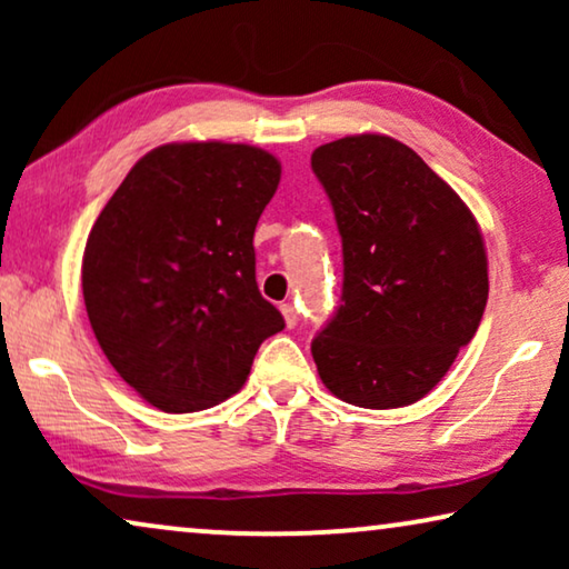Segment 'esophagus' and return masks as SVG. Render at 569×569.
I'll return each instance as SVG.
<instances>
[{"mask_svg":"<svg viewBox=\"0 0 569 569\" xmlns=\"http://www.w3.org/2000/svg\"><path fill=\"white\" fill-rule=\"evenodd\" d=\"M282 316H284L287 329H295V326H298V310H295V306H290V302L282 306Z\"/></svg>","mask_w":569,"mask_h":569,"instance_id":"1","label":"esophagus"}]
</instances>
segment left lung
I'll return each instance as SVG.
<instances>
[{
  "mask_svg": "<svg viewBox=\"0 0 569 569\" xmlns=\"http://www.w3.org/2000/svg\"><path fill=\"white\" fill-rule=\"evenodd\" d=\"M310 168L341 236V306L310 345L341 401L409 407L432 391L487 308V253L461 197L383 134L321 144Z\"/></svg>",
  "mask_w": 569,
  "mask_h": 569,
  "instance_id": "left-lung-1",
  "label": "left lung"
}]
</instances>
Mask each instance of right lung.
<instances>
[{"mask_svg":"<svg viewBox=\"0 0 569 569\" xmlns=\"http://www.w3.org/2000/svg\"><path fill=\"white\" fill-rule=\"evenodd\" d=\"M282 166L251 144L147 152L92 224L82 295L116 372L152 407L209 409L243 388L284 318L256 284V222Z\"/></svg>","mask_w":569,"mask_h":569,"instance_id":"right-lung-1","label":"right lung"}]
</instances>
